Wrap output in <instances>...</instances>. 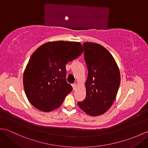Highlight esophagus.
<instances>
[{
	"label": "esophagus",
	"instance_id": "esophagus-1",
	"mask_svg": "<svg viewBox=\"0 0 148 148\" xmlns=\"http://www.w3.org/2000/svg\"><path fill=\"white\" fill-rule=\"evenodd\" d=\"M76 87H77V85H76V83L72 84V88H73V90H76Z\"/></svg>",
	"mask_w": 148,
	"mask_h": 148
}]
</instances>
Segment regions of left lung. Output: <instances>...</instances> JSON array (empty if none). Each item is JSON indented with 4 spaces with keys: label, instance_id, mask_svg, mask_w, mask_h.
<instances>
[{
    "label": "left lung",
    "instance_id": "obj_1",
    "mask_svg": "<svg viewBox=\"0 0 148 148\" xmlns=\"http://www.w3.org/2000/svg\"><path fill=\"white\" fill-rule=\"evenodd\" d=\"M88 77L86 98L77 103L88 115L103 114L112 106L120 84V72L114 58L108 50L99 44L83 43Z\"/></svg>",
    "mask_w": 148,
    "mask_h": 148
}]
</instances>
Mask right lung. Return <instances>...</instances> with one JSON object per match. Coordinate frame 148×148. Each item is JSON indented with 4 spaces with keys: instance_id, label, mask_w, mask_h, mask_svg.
<instances>
[{
    "instance_id": "obj_1",
    "label": "right lung",
    "mask_w": 148,
    "mask_h": 148,
    "mask_svg": "<svg viewBox=\"0 0 148 148\" xmlns=\"http://www.w3.org/2000/svg\"><path fill=\"white\" fill-rule=\"evenodd\" d=\"M83 52L79 42H48L39 47L25 69L23 87L34 108L49 112L59 108L72 87L66 81L65 66Z\"/></svg>"
}]
</instances>
